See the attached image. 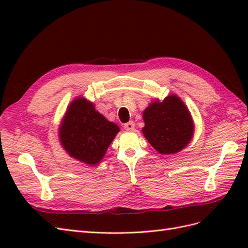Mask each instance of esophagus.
<instances>
[{
  "label": "esophagus",
  "mask_w": 248,
  "mask_h": 248,
  "mask_svg": "<svg viewBox=\"0 0 248 248\" xmlns=\"http://www.w3.org/2000/svg\"><path fill=\"white\" fill-rule=\"evenodd\" d=\"M124 128L127 131H133L135 128V124L133 123V121H129V123H127L124 125Z\"/></svg>",
  "instance_id": "1"
}]
</instances>
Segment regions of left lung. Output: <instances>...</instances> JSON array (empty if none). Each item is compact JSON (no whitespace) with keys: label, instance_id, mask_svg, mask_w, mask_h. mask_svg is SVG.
Instances as JSON below:
<instances>
[{"label":"left lung","instance_id":"obj_1","mask_svg":"<svg viewBox=\"0 0 248 248\" xmlns=\"http://www.w3.org/2000/svg\"><path fill=\"white\" fill-rule=\"evenodd\" d=\"M143 118L141 132L160 155L177 154L193 139L192 115L177 94H170L163 101L154 100L144 109Z\"/></svg>","mask_w":248,"mask_h":248}]
</instances>
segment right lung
Wrapping results in <instances>:
<instances>
[{"label":"right lung","instance_id":"add662e5","mask_svg":"<svg viewBox=\"0 0 248 248\" xmlns=\"http://www.w3.org/2000/svg\"><path fill=\"white\" fill-rule=\"evenodd\" d=\"M119 131L117 124L81 96L68 105L59 128V140L69 156L94 166L101 162Z\"/></svg>","mask_w":248,"mask_h":248}]
</instances>
